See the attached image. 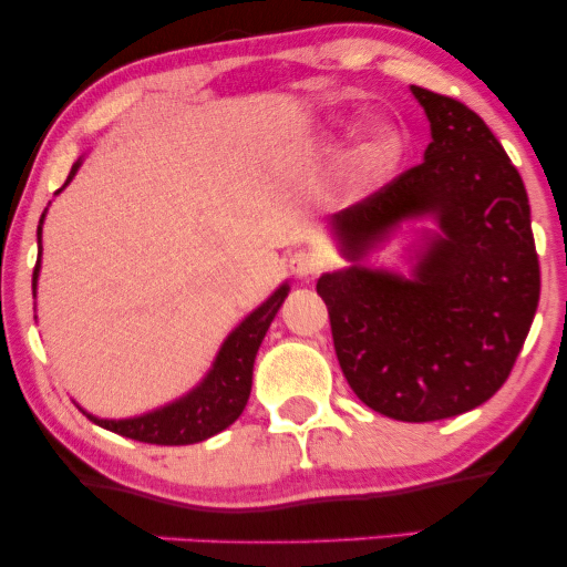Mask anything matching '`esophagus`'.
<instances>
[{
  "mask_svg": "<svg viewBox=\"0 0 567 567\" xmlns=\"http://www.w3.org/2000/svg\"><path fill=\"white\" fill-rule=\"evenodd\" d=\"M290 269H292V275H296V277L309 279V277H315L317 271H320V258H317L315 252L298 250L296 256L290 258Z\"/></svg>",
  "mask_w": 567,
  "mask_h": 567,
  "instance_id": "1",
  "label": "esophagus"
}]
</instances>
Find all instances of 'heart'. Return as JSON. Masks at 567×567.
Masks as SVG:
<instances>
[{"mask_svg": "<svg viewBox=\"0 0 567 567\" xmlns=\"http://www.w3.org/2000/svg\"><path fill=\"white\" fill-rule=\"evenodd\" d=\"M402 152H405V135L392 122H375L365 130L360 146H357L354 159H351V175L362 184L379 181L400 165Z\"/></svg>", "mask_w": 567, "mask_h": 567, "instance_id": "obj_1", "label": "heart"}]
</instances>
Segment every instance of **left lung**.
<instances>
[{"label":"left lung","instance_id":"1","mask_svg":"<svg viewBox=\"0 0 567 567\" xmlns=\"http://www.w3.org/2000/svg\"><path fill=\"white\" fill-rule=\"evenodd\" d=\"M432 130L424 162L330 218L347 269L317 279L354 394L408 424L483 405L509 379L542 275L523 178L491 127L455 97L410 87ZM411 277L364 261L425 219Z\"/></svg>","mask_w":567,"mask_h":567}]
</instances>
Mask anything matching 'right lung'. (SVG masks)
I'll return each instance as SVG.
<instances>
[{
	"label": "right lung",
	"instance_id": "right-lung-1",
	"mask_svg": "<svg viewBox=\"0 0 567 567\" xmlns=\"http://www.w3.org/2000/svg\"><path fill=\"white\" fill-rule=\"evenodd\" d=\"M80 165L82 157L74 162L63 188L71 184V178L80 171ZM63 188H58V194H61ZM44 213L42 218H39L37 229L39 247H42ZM39 264L42 261H37L34 269V290ZM288 292L290 285L282 282L261 306H258V309H252L250 315L226 336V341L220 343L216 360H213V368L207 370L205 379H202L192 392L178 396V400L167 402V405H162L157 410H148V413L143 415H133V419H97V415L87 413V410H80L93 421V424L109 429V432L114 434H122V437L148 442V445H194V442H202L213 437V434L224 432L226 426H231L234 421L243 415L247 396H250L252 362H256L258 347H261L266 330H269V324L277 317L279 306L288 298Z\"/></svg>",
	"mask_w": 567,
	"mask_h": 567
}]
</instances>
